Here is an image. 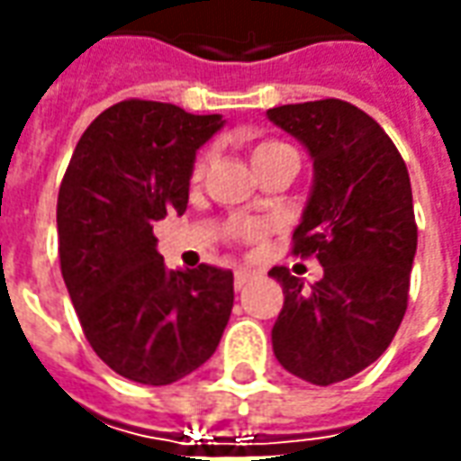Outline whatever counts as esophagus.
Segmentation results:
<instances>
[{"label": "esophagus", "mask_w": 461, "mask_h": 461, "mask_svg": "<svg viewBox=\"0 0 461 461\" xmlns=\"http://www.w3.org/2000/svg\"><path fill=\"white\" fill-rule=\"evenodd\" d=\"M251 272L249 269H236V276H233V285H236V290L240 287H246V282H251Z\"/></svg>", "instance_id": "34e87169"}]
</instances>
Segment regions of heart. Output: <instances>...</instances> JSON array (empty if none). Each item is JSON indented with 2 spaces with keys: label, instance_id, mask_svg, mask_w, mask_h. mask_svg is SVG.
I'll use <instances>...</instances> for the list:
<instances>
[{
  "label": "heart",
  "instance_id": "b5f03b06",
  "mask_svg": "<svg viewBox=\"0 0 461 461\" xmlns=\"http://www.w3.org/2000/svg\"><path fill=\"white\" fill-rule=\"evenodd\" d=\"M282 149H287V146H285V143H276V140H264V143H257V146H254V151H251V164H258V161H264L267 156L282 151ZM203 174H204V156H200V158L194 161V167H192V179L197 182Z\"/></svg>",
  "mask_w": 461,
  "mask_h": 461
}]
</instances>
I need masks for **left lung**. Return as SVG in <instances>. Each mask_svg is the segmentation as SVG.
Listing matches in <instances>:
<instances>
[{
    "label": "left lung",
    "mask_w": 461,
    "mask_h": 461,
    "mask_svg": "<svg viewBox=\"0 0 461 461\" xmlns=\"http://www.w3.org/2000/svg\"><path fill=\"white\" fill-rule=\"evenodd\" d=\"M267 117L312 158L293 254L323 267L310 290L287 267L269 272L285 293L272 346L287 372L326 387L377 362L402 323L418 246L411 176L380 122L344 99L282 104Z\"/></svg>",
    "instance_id": "1"
}]
</instances>
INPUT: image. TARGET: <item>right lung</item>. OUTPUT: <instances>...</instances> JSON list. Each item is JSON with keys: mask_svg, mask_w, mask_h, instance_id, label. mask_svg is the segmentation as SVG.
<instances>
[{"mask_svg": "<svg viewBox=\"0 0 461 461\" xmlns=\"http://www.w3.org/2000/svg\"><path fill=\"white\" fill-rule=\"evenodd\" d=\"M221 115L125 99L84 131L59 189V258L89 346L125 380L171 384L203 366L233 310V272L167 269L153 222L185 212L197 149Z\"/></svg>", "mask_w": 461, "mask_h": 461, "instance_id": "obj_1", "label": "right lung"}]
</instances>
